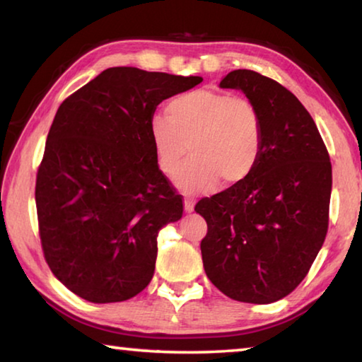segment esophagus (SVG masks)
Returning <instances> with one entry per match:
<instances>
[{"label":"esophagus","instance_id":"esophagus-1","mask_svg":"<svg viewBox=\"0 0 362 362\" xmlns=\"http://www.w3.org/2000/svg\"><path fill=\"white\" fill-rule=\"evenodd\" d=\"M183 204H185V211L187 212H193L194 209V201L192 198H185V201H183Z\"/></svg>","mask_w":362,"mask_h":362}]
</instances>
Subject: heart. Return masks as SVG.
<instances>
[{
  "label": "heart",
  "mask_w": 362,
  "mask_h": 362,
  "mask_svg": "<svg viewBox=\"0 0 362 362\" xmlns=\"http://www.w3.org/2000/svg\"><path fill=\"white\" fill-rule=\"evenodd\" d=\"M159 170L173 177L186 151L192 159L175 175L187 192H206L220 180L236 185L259 164L263 146L260 112L246 97L198 89L170 99L166 116L150 122Z\"/></svg>",
  "instance_id": "obj_1"
}]
</instances>
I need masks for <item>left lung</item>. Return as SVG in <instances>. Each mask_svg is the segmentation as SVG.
I'll list each match as a JSON object with an SVG mask.
<instances>
[{
	"label": "left lung",
	"mask_w": 362,
	"mask_h": 362,
	"mask_svg": "<svg viewBox=\"0 0 362 362\" xmlns=\"http://www.w3.org/2000/svg\"><path fill=\"white\" fill-rule=\"evenodd\" d=\"M260 112L263 146L246 180L203 198L204 272L226 297L273 303L302 283L326 240L332 166L311 115L291 90L252 70L230 71Z\"/></svg>",
	"instance_id": "obj_1"
}]
</instances>
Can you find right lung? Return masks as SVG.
<instances>
[{"instance_id":"add662e5","label":"right lung","mask_w":362,"mask_h":362,"mask_svg":"<svg viewBox=\"0 0 362 362\" xmlns=\"http://www.w3.org/2000/svg\"><path fill=\"white\" fill-rule=\"evenodd\" d=\"M201 81L113 66L60 103L36 174V212L49 268L88 302H124L151 281L158 233L183 204L158 168L150 122L159 103Z\"/></svg>"}]
</instances>
